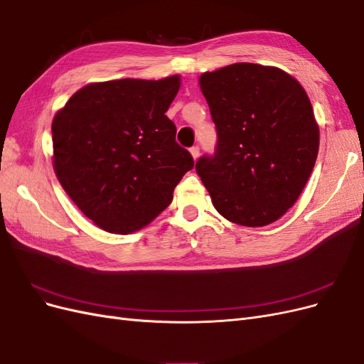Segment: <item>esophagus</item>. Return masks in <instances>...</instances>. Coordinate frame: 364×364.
<instances>
[{
  "instance_id": "obj_1",
  "label": "esophagus",
  "mask_w": 364,
  "mask_h": 364,
  "mask_svg": "<svg viewBox=\"0 0 364 364\" xmlns=\"http://www.w3.org/2000/svg\"><path fill=\"white\" fill-rule=\"evenodd\" d=\"M190 151H191V155H193V158H194V161L199 158V155H200V149H199V146H194V147H191L190 149Z\"/></svg>"
}]
</instances>
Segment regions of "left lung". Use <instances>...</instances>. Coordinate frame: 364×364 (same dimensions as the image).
<instances>
[{
  "instance_id": "8db88e82",
  "label": "left lung",
  "mask_w": 364,
  "mask_h": 364,
  "mask_svg": "<svg viewBox=\"0 0 364 364\" xmlns=\"http://www.w3.org/2000/svg\"><path fill=\"white\" fill-rule=\"evenodd\" d=\"M217 130L196 171L217 211L258 228L294 205L314 168L318 127L304 87L279 68L234 63L200 77Z\"/></svg>"
}]
</instances>
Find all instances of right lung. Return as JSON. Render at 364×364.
<instances>
[{
    "label": "right lung",
    "instance_id": "obj_1",
    "mask_svg": "<svg viewBox=\"0 0 364 364\" xmlns=\"http://www.w3.org/2000/svg\"><path fill=\"white\" fill-rule=\"evenodd\" d=\"M179 75L123 79L77 91L53 119L54 171L80 211L107 232L149 225L194 167L165 115Z\"/></svg>",
    "mask_w": 364,
    "mask_h": 364
}]
</instances>
